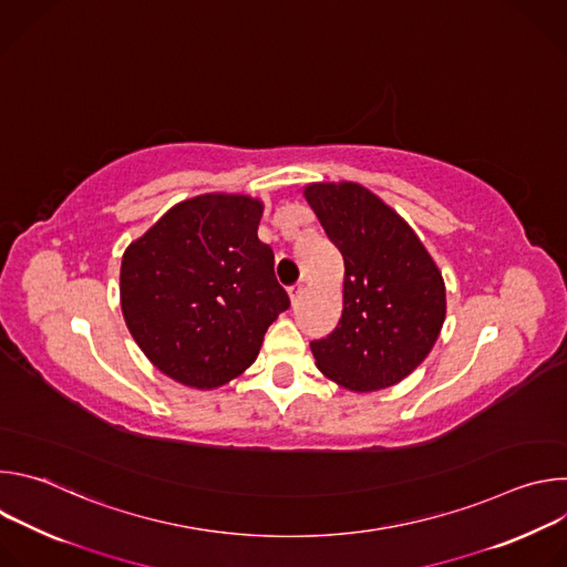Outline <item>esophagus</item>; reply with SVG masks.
<instances>
[{
	"mask_svg": "<svg viewBox=\"0 0 567 567\" xmlns=\"http://www.w3.org/2000/svg\"><path fill=\"white\" fill-rule=\"evenodd\" d=\"M302 289H305V285H302V282H298V285H293V287H289V298H291V302H296V300L300 298Z\"/></svg>",
	"mask_w": 567,
	"mask_h": 567,
	"instance_id": "1",
	"label": "esophagus"
}]
</instances>
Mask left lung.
<instances>
[{
    "mask_svg": "<svg viewBox=\"0 0 567 567\" xmlns=\"http://www.w3.org/2000/svg\"><path fill=\"white\" fill-rule=\"evenodd\" d=\"M302 195L343 256V313L311 341L316 368L352 392L406 379L433 350L446 318L442 271L417 233L354 182L307 184Z\"/></svg>",
    "mask_w": 567,
    "mask_h": 567,
    "instance_id": "left-lung-1",
    "label": "left lung"
}]
</instances>
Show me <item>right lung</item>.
<instances>
[{
    "mask_svg": "<svg viewBox=\"0 0 567 567\" xmlns=\"http://www.w3.org/2000/svg\"><path fill=\"white\" fill-rule=\"evenodd\" d=\"M262 210L249 195H197L123 254L125 326L154 368L188 388L213 390L245 372L289 307L258 237Z\"/></svg>",
    "mask_w": 567,
    "mask_h": 567,
    "instance_id": "1",
    "label": "right lung"
}]
</instances>
